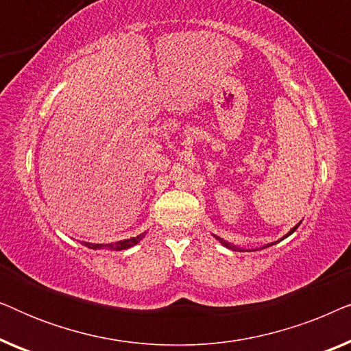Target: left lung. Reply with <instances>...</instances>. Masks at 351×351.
<instances>
[{"instance_id": "8db88e82", "label": "left lung", "mask_w": 351, "mask_h": 351, "mask_svg": "<svg viewBox=\"0 0 351 351\" xmlns=\"http://www.w3.org/2000/svg\"><path fill=\"white\" fill-rule=\"evenodd\" d=\"M299 225H300V223H297V225H295V227H294V228H292V230H291V232H289V233H287V234H286V237H282L281 239H285V238H287V237H289V234H292V233H294V232H295V230H297V227H299ZM215 238H217V239H219V241H220V243H222L225 247H228V249H233V251H241V249H239V247H237V246H233V244H232V243H227V241H225V239H222V238H219V237H215ZM281 239H280V241H281ZM271 244H275V243H271ZM271 244H267V246H265V247H270V246H271ZM262 249H263V247H262Z\"/></svg>"}]
</instances>
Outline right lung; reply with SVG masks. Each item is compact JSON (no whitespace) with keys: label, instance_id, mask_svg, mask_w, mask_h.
<instances>
[{"label":"right lung","instance_id":"right-lung-1","mask_svg":"<svg viewBox=\"0 0 351 351\" xmlns=\"http://www.w3.org/2000/svg\"><path fill=\"white\" fill-rule=\"evenodd\" d=\"M143 234H138L136 238H129V239H123V241H118V243H112V244H93V243H84V246H88L90 249H113V251H123V249H128V247H132L136 246V244L141 241Z\"/></svg>","mask_w":351,"mask_h":351}]
</instances>
